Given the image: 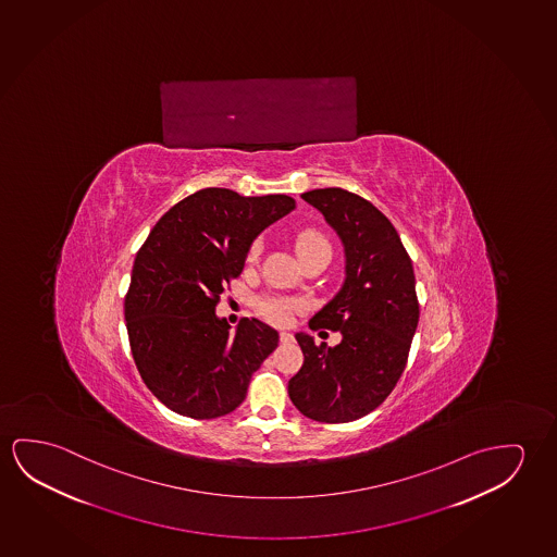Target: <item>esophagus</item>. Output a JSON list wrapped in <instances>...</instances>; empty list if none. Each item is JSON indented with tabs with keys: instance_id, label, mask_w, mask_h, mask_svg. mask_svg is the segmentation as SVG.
<instances>
[{
	"instance_id": "esophagus-1",
	"label": "esophagus",
	"mask_w": 557,
	"mask_h": 557,
	"mask_svg": "<svg viewBox=\"0 0 557 557\" xmlns=\"http://www.w3.org/2000/svg\"><path fill=\"white\" fill-rule=\"evenodd\" d=\"M280 342H282V343H292L293 342V334H289V332H282V334H280Z\"/></svg>"
}]
</instances>
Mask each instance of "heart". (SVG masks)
Returning a JSON list of instances; mask_svg holds the SVG:
<instances>
[{
	"instance_id": "heart-1",
	"label": "heart",
	"mask_w": 557,
	"mask_h": 557,
	"mask_svg": "<svg viewBox=\"0 0 557 557\" xmlns=\"http://www.w3.org/2000/svg\"><path fill=\"white\" fill-rule=\"evenodd\" d=\"M295 248L299 252L300 258L309 257L312 252L318 250H330V240L325 239L324 235L314 230H305L297 235L295 239ZM260 252V245H255L248 252V262H255ZM257 309L262 317L268 318L274 324H287L292 320L293 312L299 310V302L292 299H282V297H268V299H260L257 302Z\"/></svg>"
}]
</instances>
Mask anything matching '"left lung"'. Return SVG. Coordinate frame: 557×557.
Instances as JSON below:
<instances>
[{
    "mask_svg": "<svg viewBox=\"0 0 557 557\" xmlns=\"http://www.w3.org/2000/svg\"><path fill=\"white\" fill-rule=\"evenodd\" d=\"M300 197L324 214L345 247L342 289L310 320V330L339 332L342 342L327 347L295 335L305 362L287 389L305 417L351 422L384 403L407 364L419 324L412 262L392 222L369 200L337 187Z\"/></svg>",
    "mask_w": 557,
    "mask_h": 557,
    "instance_id": "obj_1",
    "label": "left lung"
}]
</instances>
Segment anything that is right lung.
Masks as SVG:
<instances>
[{
    "label": "right lung",
    "mask_w": 557,
    "mask_h": 557,
    "mask_svg": "<svg viewBox=\"0 0 557 557\" xmlns=\"http://www.w3.org/2000/svg\"><path fill=\"white\" fill-rule=\"evenodd\" d=\"M292 210L287 195L202 188L170 208L138 250L125 295L128 343L146 387L168 409L208 420L245 401L280 335L257 318L230 332L215 307L252 240Z\"/></svg>",
    "instance_id": "obj_1"
}]
</instances>
